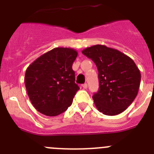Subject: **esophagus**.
<instances>
[{
	"label": "esophagus",
	"instance_id": "obj_1",
	"mask_svg": "<svg viewBox=\"0 0 154 154\" xmlns=\"http://www.w3.org/2000/svg\"><path fill=\"white\" fill-rule=\"evenodd\" d=\"M82 87H83V89H87V87H88V85H87V83H84L83 85H82Z\"/></svg>",
	"mask_w": 154,
	"mask_h": 154
}]
</instances>
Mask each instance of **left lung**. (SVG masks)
I'll return each mask as SVG.
<instances>
[{
    "mask_svg": "<svg viewBox=\"0 0 154 154\" xmlns=\"http://www.w3.org/2000/svg\"><path fill=\"white\" fill-rule=\"evenodd\" d=\"M99 71V89L92 96L99 112L107 116L123 112L133 102L140 84V72L131 58L119 50L96 45L82 50Z\"/></svg>",
    "mask_w": 154,
    "mask_h": 154,
    "instance_id": "8db88e82",
    "label": "left lung"
}]
</instances>
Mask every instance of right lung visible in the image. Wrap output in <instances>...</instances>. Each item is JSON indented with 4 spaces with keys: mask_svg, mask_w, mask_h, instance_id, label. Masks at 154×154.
Returning a JSON list of instances; mask_svg holds the SVG:
<instances>
[{
    "mask_svg": "<svg viewBox=\"0 0 154 154\" xmlns=\"http://www.w3.org/2000/svg\"><path fill=\"white\" fill-rule=\"evenodd\" d=\"M78 55L71 48H55L34 61L25 72L28 97L39 112L55 116L72 103L79 89L72 64Z\"/></svg>",
    "mask_w": 154,
    "mask_h": 154,
    "instance_id": "right-lung-1",
    "label": "right lung"
}]
</instances>
